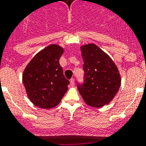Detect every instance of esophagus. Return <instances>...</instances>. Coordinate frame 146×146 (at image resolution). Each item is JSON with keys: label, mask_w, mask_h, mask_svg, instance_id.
Returning <instances> with one entry per match:
<instances>
[{"label": "esophagus", "mask_w": 146, "mask_h": 146, "mask_svg": "<svg viewBox=\"0 0 146 146\" xmlns=\"http://www.w3.org/2000/svg\"><path fill=\"white\" fill-rule=\"evenodd\" d=\"M70 82L71 86H74V84H75V80H74V79H71L70 80Z\"/></svg>", "instance_id": "34e87169"}]
</instances>
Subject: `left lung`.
<instances>
[{
  "label": "left lung",
  "instance_id": "1",
  "mask_svg": "<svg viewBox=\"0 0 146 146\" xmlns=\"http://www.w3.org/2000/svg\"><path fill=\"white\" fill-rule=\"evenodd\" d=\"M84 83L78 90L88 106L101 108L114 99L121 86V76L114 61L94 43L80 46Z\"/></svg>",
  "mask_w": 146,
  "mask_h": 146
}]
</instances>
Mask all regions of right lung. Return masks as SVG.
<instances>
[{"mask_svg": "<svg viewBox=\"0 0 146 146\" xmlns=\"http://www.w3.org/2000/svg\"><path fill=\"white\" fill-rule=\"evenodd\" d=\"M64 49L50 44L33 56L24 69L22 80L29 100L37 107L52 109L60 103L70 81L59 60Z\"/></svg>", "mask_w": 146, "mask_h": 146, "instance_id": "obj_1", "label": "right lung"}]
</instances>
